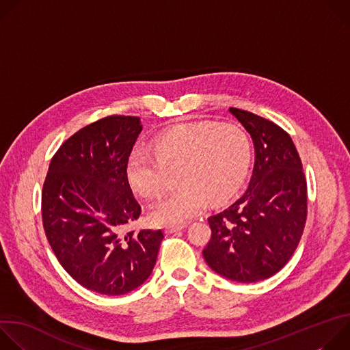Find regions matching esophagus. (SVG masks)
Wrapping results in <instances>:
<instances>
[{"mask_svg": "<svg viewBox=\"0 0 350 350\" xmlns=\"http://www.w3.org/2000/svg\"><path fill=\"white\" fill-rule=\"evenodd\" d=\"M185 226H166L165 227V231L167 232V234H173V232H177V231H180V230H183Z\"/></svg>", "mask_w": 350, "mask_h": 350, "instance_id": "1", "label": "esophagus"}]
</instances>
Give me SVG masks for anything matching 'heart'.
<instances>
[{
	"mask_svg": "<svg viewBox=\"0 0 350 350\" xmlns=\"http://www.w3.org/2000/svg\"><path fill=\"white\" fill-rule=\"evenodd\" d=\"M252 149L247 134L237 124L184 123L161 134L154 152L137 148L127 161L130 185L145 198L158 196L166 184V169H177L181 184L151 212L158 224H185L201 213L209 199L219 204L241 187Z\"/></svg>",
	"mask_w": 350,
	"mask_h": 350,
	"instance_id": "obj_1",
	"label": "heart"
}]
</instances>
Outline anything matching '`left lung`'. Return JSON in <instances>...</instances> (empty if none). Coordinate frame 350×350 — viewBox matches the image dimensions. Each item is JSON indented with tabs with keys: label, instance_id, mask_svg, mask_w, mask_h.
Wrapping results in <instances>:
<instances>
[{
	"label": "left lung",
	"instance_id": "8db88e82",
	"mask_svg": "<svg viewBox=\"0 0 350 350\" xmlns=\"http://www.w3.org/2000/svg\"><path fill=\"white\" fill-rule=\"evenodd\" d=\"M251 134L255 166L245 192L208 219L212 237L204 258L217 274L256 282L278 273L304 234L308 185L289 134L252 112L230 108Z\"/></svg>",
	"mask_w": 350,
	"mask_h": 350
}]
</instances>
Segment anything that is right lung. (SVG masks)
Listing matches in <instances>:
<instances>
[{"label": "right lung", "instance_id": "right-lung-1", "mask_svg": "<svg viewBox=\"0 0 350 350\" xmlns=\"http://www.w3.org/2000/svg\"><path fill=\"white\" fill-rule=\"evenodd\" d=\"M142 126L113 115L68 138L49 163L41 212L46 239L68 274L103 295L144 284L157 263L163 231H126L141 215L127 161Z\"/></svg>", "mask_w": 350, "mask_h": 350}]
</instances>
